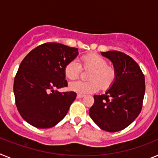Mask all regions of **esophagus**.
<instances>
[{
	"instance_id": "34e87169",
	"label": "esophagus",
	"mask_w": 158,
	"mask_h": 158,
	"mask_svg": "<svg viewBox=\"0 0 158 158\" xmlns=\"http://www.w3.org/2000/svg\"><path fill=\"white\" fill-rule=\"evenodd\" d=\"M84 96H85V95H83V94H77V97L78 99L83 98Z\"/></svg>"
}]
</instances>
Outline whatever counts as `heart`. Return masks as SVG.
<instances>
[{
	"label": "heart",
	"mask_w": 158,
	"mask_h": 158,
	"mask_svg": "<svg viewBox=\"0 0 158 158\" xmlns=\"http://www.w3.org/2000/svg\"><path fill=\"white\" fill-rule=\"evenodd\" d=\"M81 67L90 70L88 73V81H77L69 84V89L81 94L95 93L99 87L102 90L108 89L113 85L116 78V71L111 65H107V61L96 53H89L81 58V65L75 60L65 65L64 73L67 79L74 81L81 74Z\"/></svg>",
	"instance_id": "1"
}]
</instances>
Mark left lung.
Returning a JSON list of instances; mask_svg holds the SVG:
<instances>
[{"label": "left lung", "instance_id": "1", "mask_svg": "<svg viewBox=\"0 0 158 158\" xmlns=\"http://www.w3.org/2000/svg\"><path fill=\"white\" fill-rule=\"evenodd\" d=\"M111 61L116 78L103 95H94L89 116L100 128L116 132L127 127L141 112L145 95V77L132 58L123 52H101Z\"/></svg>", "mask_w": 158, "mask_h": 158}]
</instances>
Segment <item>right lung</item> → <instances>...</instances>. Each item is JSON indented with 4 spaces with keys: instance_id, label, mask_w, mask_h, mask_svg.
Segmentation results:
<instances>
[{
    "instance_id": "right-lung-1",
    "label": "right lung",
    "mask_w": 158,
    "mask_h": 158,
    "mask_svg": "<svg viewBox=\"0 0 158 158\" xmlns=\"http://www.w3.org/2000/svg\"><path fill=\"white\" fill-rule=\"evenodd\" d=\"M78 55L77 48L47 43L33 49L19 65L14 79L16 105L22 118L41 129L55 126L66 115L77 94L67 87L64 68Z\"/></svg>"
}]
</instances>
